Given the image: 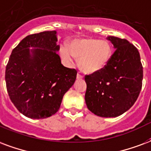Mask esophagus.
Here are the masks:
<instances>
[{
  "label": "esophagus",
  "instance_id": "1",
  "mask_svg": "<svg viewBox=\"0 0 151 151\" xmlns=\"http://www.w3.org/2000/svg\"><path fill=\"white\" fill-rule=\"evenodd\" d=\"M77 78H78V79L83 78V76H81L80 73H78V74H77Z\"/></svg>",
  "mask_w": 151,
  "mask_h": 151
}]
</instances>
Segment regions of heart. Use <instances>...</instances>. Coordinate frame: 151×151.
I'll return each mask as SVG.
<instances>
[{"label": "heart", "instance_id": "heart-1", "mask_svg": "<svg viewBox=\"0 0 151 151\" xmlns=\"http://www.w3.org/2000/svg\"><path fill=\"white\" fill-rule=\"evenodd\" d=\"M60 55L67 64L72 65L74 57L79 59V66L86 73H94L103 70L110 61L112 49L106 41L95 38L76 39L71 42L70 50L61 45Z\"/></svg>", "mask_w": 151, "mask_h": 151}]
</instances>
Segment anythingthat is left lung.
<instances>
[{
  "label": "left lung",
  "mask_w": 151,
  "mask_h": 151,
  "mask_svg": "<svg viewBox=\"0 0 151 151\" xmlns=\"http://www.w3.org/2000/svg\"><path fill=\"white\" fill-rule=\"evenodd\" d=\"M115 52L103 70L85 77L87 108L95 115L115 118L129 110L141 91L143 70L137 48L109 36Z\"/></svg>",
  "instance_id": "left-lung-1"
}]
</instances>
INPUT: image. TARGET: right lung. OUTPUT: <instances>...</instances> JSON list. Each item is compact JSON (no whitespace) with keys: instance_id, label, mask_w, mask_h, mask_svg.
Here are the masks:
<instances>
[{"instance_id":"1","label":"right lung","mask_w":151,"mask_h":151,"mask_svg":"<svg viewBox=\"0 0 151 151\" xmlns=\"http://www.w3.org/2000/svg\"><path fill=\"white\" fill-rule=\"evenodd\" d=\"M57 42L55 30L31 34L10 55L5 70L8 93L28 118H46L56 114L76 80L77 70L61 64Z\"/></svg>"}]
</instances>
